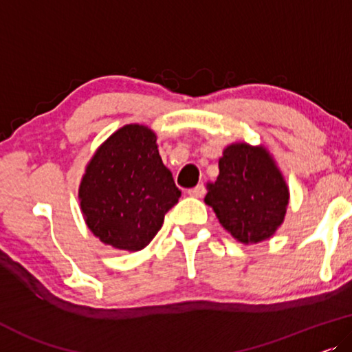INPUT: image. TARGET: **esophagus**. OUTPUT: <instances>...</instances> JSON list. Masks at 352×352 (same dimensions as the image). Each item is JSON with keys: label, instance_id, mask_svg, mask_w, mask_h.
Returning a JSON list of instances; mask_svg holds the SVG:
<instances>
[{"label": "esophagus", "instance_id": "1", "mask_svg": "<svg viewBox=\"0 0 352 352\" xmlns=\"http://www.w3.org/2000/svg\"><path fill=\"white\" fill-rule=\"evenodd\" d=\"M188 195L192 196V197H202L206 195V186L204 185H197L195 188H191V190H188Z\"/></svg>", "mask_w": 352, "mask_h": 352}]
</instances>
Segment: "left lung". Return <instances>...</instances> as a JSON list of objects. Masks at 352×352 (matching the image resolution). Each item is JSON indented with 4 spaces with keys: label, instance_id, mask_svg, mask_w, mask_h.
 <instances>
[{
    "label": "left lung",
    "instance_id": "8db88e82",
    "mask_svg": "<svg viewBox=\"0 0 352 352\" xmlns=\"http://www.w3.org/2000/svg\"><path fill=\"white\" fill-rule=\"evenodd\" d=\"M219 169L204 201L221 226L242 244L273 236L284 221L289 188L268 150L232 143L223 150Z\"/></svg>",
    "mask_w": 352,
    "mask_h": 352
}]
</instances>
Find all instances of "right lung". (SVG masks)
<instances>
[{
    "mask_svg": "<svg viewBox=\"0 0 352 352\" xmlns=\"http://www.w3.org/2000/svg\"><path fill=\"white\" fill-rule=\"evenodd\" d=\"M180 195L162 164L156 133L146 126L127 124L98 146L78 197L94 236L115 249L137 252L161 230Z\"/></svg>",
    "mask_w": 352,
    "mask_h": 352,
    "instance_id": "1",
    "label": "right lung"
}]
</instances>
